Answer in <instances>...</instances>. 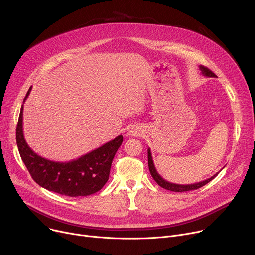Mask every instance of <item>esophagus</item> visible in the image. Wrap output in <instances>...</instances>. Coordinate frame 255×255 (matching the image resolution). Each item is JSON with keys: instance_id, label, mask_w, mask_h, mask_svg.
<instances>
[{"instance_id": "obj_1", "label": "esophagus", "mask_w": 255, "mask_h": 255, "mask_svg": "<svg viewBox=\"0 0 255 255\" xmlns=\"http://www.w3.org/2000/svg\"><path fill=\"white\" fill-rule=\"evenodd\" d=\"M141 133H142V130H141V128H138V127H132L129 130V135H131V136H138Z\"/></svg>"}]
</instances>
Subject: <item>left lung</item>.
<instances>
[{
  "instance_id": "obj_1",
  "label": "left lung",
  "mask_w": 255,
  "mask_h": 255,
  "mask_svg": "<svg viewBox=\"0 0 255 255\" xmlns=\"http://www.w3.org/2000/svg\"><path fill=\"white\" fill-rule=\"evenodd\" d=\"M200 69L202 71V75H204L205 77H208V78H217V76L214 74L213 71H211L208 67H205L203 65H200ZM147 153H148V167H149V171L151 173V176L153 177V179L156 181V183L158 184V186H160L161 188L165 189V190H168V191H171V192H188V191H193V190H197V189H200L202 188L203 186H205L206 184H208L209 181H211L214 177H216L218 175L217 172L216 174H214L213 176H211L210 178L206 179V180H203V181H200V183H196V184H191V185H177V184H172V183H169V181L165 180L164 178L161 177V175L157 172L155 166H154V163H153V159H152V155H151V151H150V148H148L147 150Z\"/></svg>"
}]
</instances>
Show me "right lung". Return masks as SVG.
Listing matches in <instances>:
<instances>
[{"label":"right lung","instance_id":"obj_1","mask_svg":"<svg viewBox=\"0 0 255 255\" xmlns=\"http://www.w3.org/2000/svg\"><path fill=\"white\" fill-rule=\"evenodd\" d=\"M32 87L23 101L27 100ZM19 153L32 178L40 187L68 197H85L99 192L108 181L113 158L123 142V136L102 145L101 147L65 161H53L35 153L27 144L23 134V105L16 129Z\"/></svg>","mask_w":255,"mask_h":255}]
</instances>
